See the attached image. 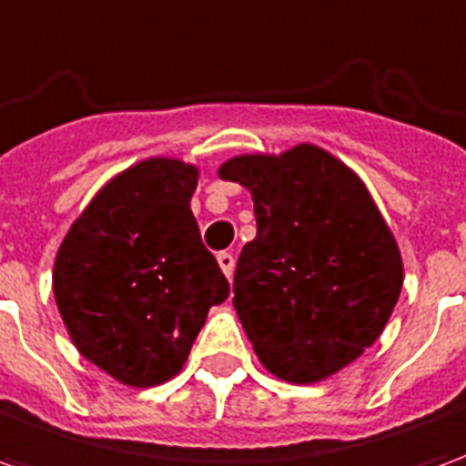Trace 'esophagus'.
I'll return each mask as SVG.
<instances>
[{
	"mask_svg": "<svg viewBox=\"0 0 466 466\" xmlns=\"http://www.w3.org/2000/svg\"><path fill=\"white\" fill-rule=\"evenodd\" d=\"M217 262H219V267H222V272L227 274V277H232L234 274V254L232 252H219L217 254Z\"/></svg>",
	"mask_w": 466,
	"mask_h": 466,
	"instance_id": "obj_1",
	"label": "esophagus"
}]
</instances>
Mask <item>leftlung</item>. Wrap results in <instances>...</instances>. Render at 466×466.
Listing matches in <instances>:
<instances>
[{
  "label": "left lung",
  "mask_w": 466,
  "mask_h": 466,
  "mask_svg": "<svg viewBox=\"0 0 466 466\" xmlns=\"http://www.w3.org/2000/svg\"><path fill=\"white\" fill-rule=\"evenodd\" d=\"M219 177L252 192L257 237L234 272V309L279 380L312 384L374 344L401 292V257L360 177L299 144L244 154Z\"/></svg>",
  "instance_id": "obj_1"
}]
</instances>
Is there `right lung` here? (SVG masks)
I'll return each mask as SVG.
<instances>
[{
    "instance_id": "1",
    "label": "right lung",
    "mask_w": 466,
    "mask_h": 466,
    "mask_svg": "<svg viewBox=\"0 0 466 466\" xmlns=\"http://www.w3.org/2000/svg\"><path fill=\"white\" fill-rule=\"evenodd\" d=\"M197 169L134 164L99 189L55 262V299L76 350L129 387L162 384L189 357L229 282L189 199Z\"/></svg>"
}]
</instances>
